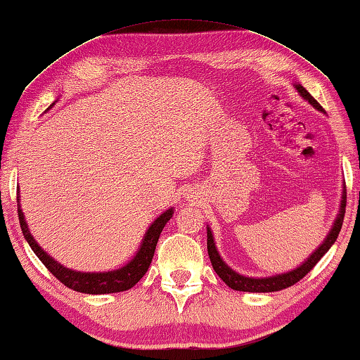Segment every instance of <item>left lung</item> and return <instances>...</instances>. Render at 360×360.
Masks as SVG:
<instances>
[{
  "instance_id": "1",
  "label": "left lung",
  "mask_w": 360,
  "mask_h": 360,
  "mask_svg": "<svg viewBox=\"0 0 360 360\" xmlns=\"http://www.w3.org/2000/svg\"><path fill=\"white\" fill-rule=\"evenodd\" d=\"M297 91L302 94V97H304L308 102L316 107L317 110L322 111V107L319 102L311 96V94L304 89L302 84H297ZM345 209H346V188L343 190V199H341V210L340 215L335 220L332 229L327 236V239L323 240L322 245L317 249L313 255H311L308 260H306L302 266L288 271L285 274H279V276H273V278H262V279H253V278H245V276H240L233 271L228 264L221 260L219 252H217V247L214 243V236H212V231L207 228V252L210 257V263L214 266L215 273L220 276L221 281L225 282L228 287H231L233 290H239V292H278L282 290V288H287L293 284H297L300 279H303L306 274L309 273L311 269L316 266V263L321 260V258L326 255L327 250L332 247V244L337 240L341 225H343V219H345Z\"/></svg>"
}]
</instances>
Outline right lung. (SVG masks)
I'll return each instance as SVG.
<instances>
[{
	"label": "right lung",
	"mask_w": 360,
	"mask_h": 360,
	"mask_svg": "<svg viewBox=\"0 0 360 360\" xmlns=\"http://www.w3.org/2000/svg\"><path fill=\"white\" fill-rule=\"evenodd\" d=\"M17 202H19V199H17ZM17 214H19L23 238L27 239V243L30 244L32 250L37 253V257L43 262L44 266L49 269L65 287L72 288L75 292L91 293V295H102V293H116L129 290V288H132L141 278H143L146 271H148L153 255H155L159 234H161L162 228L166 226V223L170 220L174 210L169 209L153 221V225L145 234V239L143 243H141L140 250L137 252V255H135L131 263L126 264L124 268L108 271V273H76V271L62 266L60 263H57L54 258L47 255V253L34 243L33 236L28 231L27 223L23 220V214L19 204H17Z\"/></svg>",
	"instance_id": "add662e5"
}]
</instances>
